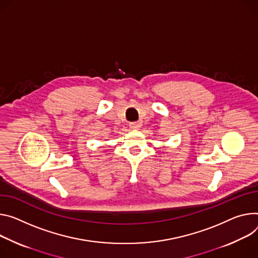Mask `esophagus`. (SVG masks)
<instances>
[{
    "mask_svg": "<svg viewBox=\"0 0 258 258\" xmlns=\"http://www.w3.org/2000/svg\"><path fill=\"white\" fill-rule=\"evenodd\" d=\"M141 125H142V123L140 122V121H134V122L130 123V127L132 130H138V128L141 127Z\"/></svg>",
    "mask_w": 258,
    "mask_h": 258,
    "instance_id": "34e87169",
    "label": "esophagus"
}]
</instances>
